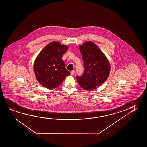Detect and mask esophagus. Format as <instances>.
Here are the masks:
<instances>
[{"label": "esophagus", "mask_w": 147, "mask_h": 147, "mask_svg": "<svg viewBox=\"0 0 147 147\" xmlns=\"http://www.w3.org/2000/svg\"><path fill=\"white\" fill-rule=\"evenodd\" d=\"M75 74V70H72L71 72V74L72 75H73Z\"/></svg>", "instance_id": "34e87169"}]
</instances>
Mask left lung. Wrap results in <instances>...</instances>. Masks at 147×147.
<instances>
[{"instance_id": "left-lung-1", "label": "left lung", "mask_w": 147, "mask_h": 147, "mask_svg": "<svg viewBox=\"0 0 147 147\" xmlns=\"http://www.w3.org/2000/svg\"><path fill=\"white\" fill-rule=\"evenodd\" d=\"M84 63V72L76 76L82 88L92 90L97 88L108 78L111 67L109 61L100 49L91 42H85L79 47Z\"/></svg>"}]
</instances>
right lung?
Returning <instances> with one entry per match:
<instances>
[{
  "mask_svg": "<svg viewBox=\"0 0 147 147\" xmlns=\"http://www.w3.org/2000/svg\"><path fill=\"white\" fill-rule=\"evenodd\" d=\"M68 47L53 42L42 49L36 59L34 71L39 83L47 88L52 89L60 85L70 74L62 59Z\"/></svg>",
  "mask_w": 147,
  "mask_h": 147,
  "instance_id": "obj_1",
  "label": "right lung"
}]
</instances>
